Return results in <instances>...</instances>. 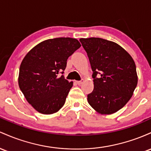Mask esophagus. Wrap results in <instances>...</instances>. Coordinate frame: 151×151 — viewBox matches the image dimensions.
<instances>
[{"instance_id": "1", "label": "esophagus", "mask_w": 151, "mask_h": 151, "mask_svg": "<svg viewBox=\"0 0 151 151\" xmlns=\"http://www.w3.org/2000/svg\"><path fill=\"white\" fill-rule=\"evenodd\" d=\"M83 79H82V80L77 81V82H76V83H77L78 85H81V84L83 83Z\"/></svg>"}]
</instances>
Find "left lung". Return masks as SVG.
<instances>
[{"instance_id": "1", "label": "left lung", "mask_w": 151, "mask_h": 151, "mask_svg": "<svg viewBox=\"0 0 151 151\" xmlns=\"http://www.w3.org/2000/svg\"><path fill=\"white\" fill-rule=\"evenodd\" d=\"M80 41L93 72L94 88L88 95V102L101 114L117 112L128 102L137 86L134 60L113 41L100 38H81Z\"/></svg>"}]
</instances>
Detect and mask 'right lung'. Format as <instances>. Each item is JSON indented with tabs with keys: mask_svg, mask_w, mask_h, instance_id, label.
Masks as SVG:
<instances>
[{
	"mask_svg": "<svg viewBox=\"0 0 151 151\" xmlns=\"http://www.w3.org/2000/svg\"><path fill=\"white\" fill-rule=\"evenodd\" d=\"M81 46L76 38L48 39L35 45L22 60L19 88L38 112L53 114L65 104L73 82L63 74L68 57Z\"/></svg>",
	"mask_w": 151,
	"mask_h": 151,
	"instance_id": "1",
	"label": "right lung"
}]
</instances>
